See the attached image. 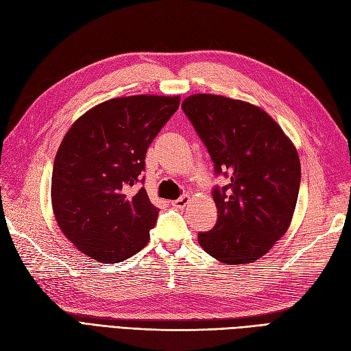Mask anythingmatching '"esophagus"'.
Listing matches in <instances>:
<instances>
[{"label": "esophagus", "mask_w": 351, "mask_h": 351, "mask_svg": "<svg viewBox=\"0 0 351 351\" xmlns=\"http://www.w3.org/2000/svg\"><path fill=\"white\" fill-rule=\"evenodd\" d=\"M188 202H190V195H181L179 197V199H176V200H173L172 202V204L175 206V208H179V209H182V208H185V206L188 204Z\"/></svg>", "instance_id": "obj_1"}]
</instances>
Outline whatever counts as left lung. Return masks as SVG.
I'll return each mask as SVG.
<instances>
[{
  "instance_id": "left-lung-1",
  "label": "left lung",
  "mask_w": 351,
  "mask_h": 351,
  "mask_svg": "<svg viewBox=\"0 0 351 351\" xmlns=\"http://www.w3.org/2000/svg\"><path fill=\"white\" fill-rule=\"evenodd\" d=\"M182 110L208 148L215 172L230 184L215 188L218 221L199 243L228 265L268 254L289 228L298 200L301 165L292 141L263 108L239 99L197 93Z\"/></svg>"
}]
</instances>
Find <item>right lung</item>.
<instances>
[{"instance_id": "add662e5", "label": "right lung", "mask_w": 351, "mask_h": 351, "mask_svg": "<svg viewBox=\"0 0 351 351\" xmlns=\"http://www.w3.org/2000/svg\"><path fill=\"white\" fill-rule=\"evenodd\" d=\"M179 96L114 97L84 112L55 157L51 208L59 228L97 263L115 264L147 246L158 209L134 190L152 139L179 106Z\"/></svg>"}]
</instances>
